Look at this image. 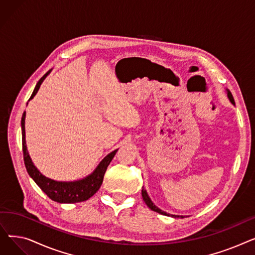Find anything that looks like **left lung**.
<instances>
[{
  "instance_id": "8db88e82",
  "label": "left lung",
  "mask_w": 255,
  "mask_h": 255,
  "mask_svg": "<svg viewBox=\"0 0 255 255\" xmlns=\"http://www.w3.org/2000/svg\"><path fill=\"white\" fill-rule=\"evenodd\" d=\"M227 97H229V99L231 100V102H232L233 104H235L234 97H233L232 93H231L229 90H227ZM141 195H142V198H143V200H144V203L146 204V206H148L152 211H155V212H157V213H159V214H161V215H165V216H171V217H175V218H179V217L184 218V216H179V215H170V214H168V213H166V212H164V211H162V210H160L158 207H156V206L153 204V202L151 200V198L149 197L148 193H146V191L144 190L143 187H142V189H141Z\"/></svg>"
}]
</instances>
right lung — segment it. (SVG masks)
<instances>
[{"label": "right lung", "instance_id": "obj_1", "mask_svg": "<svg viewBox=\"0 0 255 255\" xmlns=\"http://www.w3.org/2000/svg\"><path fill=\"white\" fill-rule=\"evenodd\" d=\"M50 71L51 70L47 71L41 78L39 79V82L37 83L33 91L32 96L30 97V100L33 99V97L36 95L40 86H41L43 80L49 74ZM24 119H25V112L23 113L21 118L22 152H23L24 165L26 170H28L30 177L40 187V189H41L50 199H52L53 202H57L60 204H74V203L85 202V200L89 199L91 196L95 194L100 188V186L103 182V177L106 171V168L110 165L118 149L113 151L107 156H105L102 159V161L98 164L96 169L94 170L91 175H89L88 177L82 180L74 181V182H58L55 180H51L43 176L32 162V159L29 155L28 149H26V143H25Z\"/></svg>", "mask_w": 255, "mask_h": 255}]
</instances>
